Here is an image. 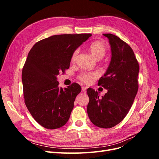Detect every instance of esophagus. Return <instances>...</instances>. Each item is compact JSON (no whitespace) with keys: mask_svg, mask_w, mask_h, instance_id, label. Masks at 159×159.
<instances>
[{"mask_svg":"<svg viewBox=\"0 0 159 159\" xmlns=\"http://www.w3.org/2000/svg\"><path fill=\"white\" fill-rule=\"evenodd\" d=\"M81 89H82V92L83 93H86V88L85 87H82L81 88Z\"/></svg>","mask_w":159,"mask_h":159,"instance_id":"esophagus-1","label":"esophagus"}]
</instances>
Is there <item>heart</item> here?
<instances>
[{
    "label": "heart",
    "mask_w": 159,
    "mask_h": 159,
    "mask_svg": "<svg viewBox=\"0 0 159 159\" xmlns=\"http://www.w3.org/2000/svg\"><path fill=\"white\" fill-rule=\"evenodd\" d=\"M89 49L92 55L96 59L100 60L103 58L106 54L107 47L105 45L103 42L99 40H96L93 42L89 46ZM79 49H75L71 56V62H74L78 55ZM99 76V73L97 71H81L78 75V78L81 82L89 85L93 83L95 79H96Z\"/></svg>",
    "instance_id": "obj_1"
}]
</instances>
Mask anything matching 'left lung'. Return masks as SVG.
<instances>
[{
  "label": "left lung",
  "mask_w": 159,
  "mask_h": 159,
  "mask_svg": "<svg viewBox=\"0 0 159 159\" xmlns=\"http://www.w3.org/2000/svg\"><path fill=\"white\" fill-rule=\"evenodd\" d=\"M109 39L111 60L98 85L107 89L102 98L97 91L89 88L88 114L91 121L100 128L117 125L125 117L138 91L139 65L130 46L112 34H103Z\"/></svg>",
  "instance_id": "1"
}]
</instances>
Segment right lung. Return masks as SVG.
Returning <instances> with one entry per match:
<instances>
[{
    "instance_id": "1",
    "label": "right lung",
    "mask_w": 159,
    "mask_h": 159,
    "mask_svg": "<svg viewBox=\"0 0 159 159\" xmlns=\"http://www.w3.org/2000/svg\"><path fill=\"white\" fill-rule=\"evenodd\" d=\"M91 36H52L36 42L28 53L22 72L25 103L43 127L55 129L68 122L81 88L77 83L60 88L56 76L70 68L72 53Z\"/></svg>"
}]
</instances>
